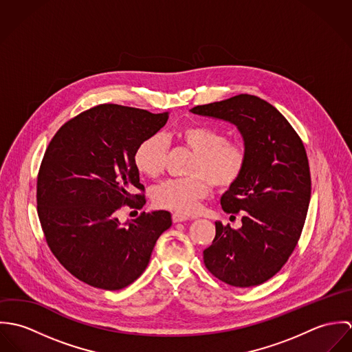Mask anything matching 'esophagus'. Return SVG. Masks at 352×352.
<instances>
[{"label": "esophagus", "mask_w": 352, "mask_h": 352, "mask_svg": "<svg viewBox=\"0 0 352 352\" xmlns=\"http://www.w3.org/2000/svg\"><path fill=\"white\" fill-rule=\"evenodd\" d=\"M172 219H173V222L175 223H177V222H183V221H187V219H190L187 215H183V214H180V212H175L173 215H172Z\"/></svg>", "instance_id": "1"}]
</instances>
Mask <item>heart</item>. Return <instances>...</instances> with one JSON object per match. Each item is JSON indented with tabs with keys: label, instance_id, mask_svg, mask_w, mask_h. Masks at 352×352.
<instances>
[{
	"label": "heart",
	"instance_id": "b5f03b06",
	"mask_svg": "<svg viewBox=\"0 0 352 352\" xmlns=\"http://www.w3.org/2000/svg\"><path fill=\"white\" fill-rule=\"evenodd\" d=\"M175 137L197 154L191 165V173L197 176L165 182L155 190L154 201L180 214H191L210 194V182L225 188L241 177L247 166V151L241 144L228 142L222 131L207 126H184ZM166 151V138L160 133L151 134L134 151V165L142 175L157 177L164 170Z\"/></svg>",
	"mask_w": 352,
	"mask_h": 352
}]
</instances>
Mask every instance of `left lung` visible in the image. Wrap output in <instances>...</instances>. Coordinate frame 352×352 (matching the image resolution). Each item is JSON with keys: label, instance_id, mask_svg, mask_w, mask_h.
Returning <instances> with one entry per match:
<instances>
[{"label": "left lung", "instance_id": "8db88e82", "mask_svg": "<svg viewBox=\"0 0 352 352\" xmlns=\"http://www.w3.org/2000/svg\"><path fill=\"white\" fill-rule=\"evenodd\" d=\"M190 111L234 124L247 151L244 173L221 198L223 211L241 212L243 226L234 230L217 221L204 264L230 286H257L283 267L300 240L311 190L305 146L287 119L257 96L239 95Z\"/></svg>", "mask_w": 352, "mask_h": 352}]
</instances>
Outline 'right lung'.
Segmentation results:
<instances>
[{
	"instance_id": "add662e5",
	"label": "right lung",
	"mask_w": 352,
	"mask_h": 352,
	"mask_svg": "<svg viewBox=\"0 0 352 352\" xmlns=\"http://www.w3.org/2000/svg\"><path fill=\"white\" fill-rule=\"evenodd\" d=\"M168 118L169 112L101 104L65 123L51 140L38 175V215L54 256L87 285L120 290L133 283L172 226L165 210L144 211L124 223L116 217L124 204L146 203L133 194L145 190L133 157Z\"/></svg>"
}]
</instances>
